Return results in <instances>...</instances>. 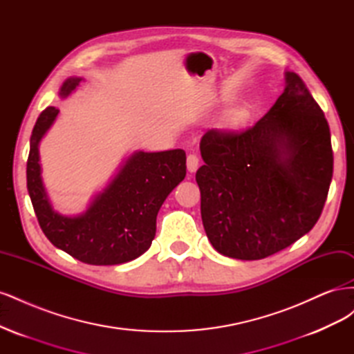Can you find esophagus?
I'll list each match as a JSON object with an SVG mask.
<instances>
[{
	"label": "esophagus",
	"mask_w": 354,
	"mask_h": 354,
	"mask_svg": "<svg viewBox=\"0 0 354 354\" xmlns=\"http://www.w3.org/2000/svg\"><path fill=\"white\" fill-rule=\"evenodd\" d=\"M198 167H199V158H198V155L190 153L187 156V169L190 171V173H195V171L198 169Z\"/></svg>",
	"instance_id": "obj_1"
}]
</instances>
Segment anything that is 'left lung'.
<instances>
[{
  "label": "left lung",
  "instance_id": "1",
  "mask_svg": "<svg viewBox=\"0 0 354 354\" xmlns=\"http://www.w3.org/2000/svg\"><path fill=\"white\" fill-rule=\"evenodd\" d=\"M201 155L202 223L223 255L266 259L304 236L322 214L334 167L329 125L294 72L260 121L208 130Z\"/></svg>",
  "mask_w": 354,
  "mask_h": 354
}]
</instances>
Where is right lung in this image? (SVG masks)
<instances>
[{
	"mask_svg": "<svg viewBox=\"0 0 354 354\" xmlns=\"http://www.w3.org/2000/svg\"><path fill=\"white\" fill-rule=\"evenodd\" d=\"M80 81L69 78L60 95L65 97ZM57 113L48 106L38 116L26 164L28 192L42 232L59 250L87 264L113 266L137 259L155 238L160 205L186 177L185 151L134 153L87 212L80 217L60 216L51 208L42 186L38 155V143Z\"/></svg>",
	"mask_w": 354,
	"mask_h": 354,
	"instance_id": "obj_1",
	"label": "right lung"
}]
</instances>
